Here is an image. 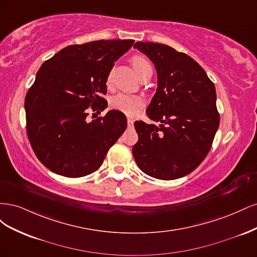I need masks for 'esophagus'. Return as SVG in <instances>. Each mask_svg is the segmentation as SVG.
I'll return each instance as SVG.
<instances>
[{
    "label": "esophagus",
    "instance_id": "esophagus-1",
    "mask_svg": "<svg viewBox=\"0 0 257 257\" xmlns=\"http://www.w3.org/2000/svg\"><path fill=\"white\" fill-rule=\"evenodd\" d=\"M133 123H134V120H133V119H132V118H128V119H127V124H128L130 126L133 125Z\"/></svg>",
    "mask_w": 257,
    "mask_h": 257
}]
</instances>
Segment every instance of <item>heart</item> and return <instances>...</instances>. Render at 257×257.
Instances as JSON below:
<instances>
[{"label": "heart", "mask_w": 257, "mask_h": 257, "mask_svg": "<svg viewBox=\"0 0 257 257\" xmlns=\"http://www.w3.org/2000/svg\"><path fill=\"white\" fill-rule=\"evenodd\" d=\"M132 64L135 69L136 74L141 77L143 74H145L148 71H152V67L145 57L143 56H134L132 58ZM112 74L113 71H111L107 74L106 77V85L108 88H110L112 85ZM111 107L115 110H119L127 115H135L139 111L142 110L144 106V99L141 96L137 95H131L126 94V93H120V94L115 95L111 99Z\"/></svg>", "instance_id": "heart-1"}]
</instances>
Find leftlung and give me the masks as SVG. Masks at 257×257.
Returning <instances> with one entry per match:
<instances>
[{
  "label": "left lung",
  "instance_id": "1",
  "mask_svg": "<svg viewBox=\"0 0 257 257\" xmlns=\"http://www.w3.org/2000/svg\"><path fill=\"white\" fill-rule=\"evenodd\" d=\"M157 68L158 89L147 108L160 125L134 122L133 155L145 174L174 180L196 169L209 153L220 124L213 82L188 54L167 45L137 42Z\"/></svg>",
  "mask_w": 257,
  "mask_h": 257
}]
</instances>
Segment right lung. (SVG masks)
<instances>
[{
    "mask_svg": "<svg viewBox=\"0 0 257 257\" xmlns=\"http://www.w3.org/2000/svg\"><path fill=\"white\" fill-rule=\"evenodd\" d=\"M133 40H100L71 45L45 61L25 100L27 134L42 164L52 173L80 178L97 170L127 125L109 110L89 121V109L103 111L106 77Z\"/></svg>",
    "mask_w": 257,
    "mask_h": 257,
    "instance_id": "add662e5",
    "label": "right lung"
}]
</instances>
